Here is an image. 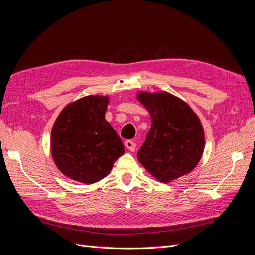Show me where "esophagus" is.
Segmentation results:
<instances>
[{"label": "esophagus", "instance_id": "esophagus-1", "mask_svg": "<svg viewBox=\"0 0 255 255\" xmlns=\"http://www.w3.org/2000/svg\"><path fill=\"white\" fill-rule=\"evenodd\" d=\"M125 145L127 146V149L129 150L130 152H134L136 149V143L133 140H127L125 142Z\"/></svg>", "mask_w": 255, "mask_h": 255}]
</instances>
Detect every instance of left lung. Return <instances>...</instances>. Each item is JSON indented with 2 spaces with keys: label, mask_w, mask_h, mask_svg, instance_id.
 <instances>
[{
  "label": "left lung",
  "mask_w": 255,
  "mask_h": 255,
  "mask_svg": "<svg viewBox=\"0 0 255 255\" xmlns=\"http://www.w3.org/2000/svg\"><path fill=\"white\" fill-rule=\"evenodd\" d=\"M137 99L151 116V128L137 154L139 163L161 183L194 170L205 145L202 123L196 113L167 91H141Z\"/></svg>",
  "instance_id": "8db88e82"
}]
</instances>
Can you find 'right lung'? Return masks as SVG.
Listing matches in <instances>:
<instances>
[{
  "label": "right lung",
  "instance_id": "right-lung-1",
  "mask_svg": "<svg viewBox=\"0 0 255 255\" xmlns=\"http://www.w3.org/2000/svg\"><path fill=\"white\" fill-rule=\"evenodd\" d=\"M105 96H87L68 104L51 132V153L56 167L69 179L85 184L102 180L125 146L105 120L110 102Z\"/></svg>",
  "mask_w": 255,
  "mask_h": 255
}]
</instances>
